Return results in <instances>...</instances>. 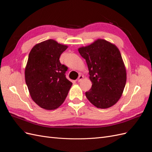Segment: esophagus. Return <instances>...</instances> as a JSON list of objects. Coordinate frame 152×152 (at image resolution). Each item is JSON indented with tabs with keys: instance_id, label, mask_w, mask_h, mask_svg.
<instances>
[{
	"instance_id": "1",
	"label": "esophagus",
	"mask_w": 152,
	"mask_h": 152,
	"mask_svg": "<svg viewBox=\"0 0 152 152\" xmlns=\"http://www.w3.org/2000/svg\"><path fill=\"white\" fill-rule=\"evenodd\" d=\"M83 78H84L83 75H79V77H78V79H77L78 82H81V80H82V79H83Z\"/></svg>"
}]
</instances>
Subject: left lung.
<instances>
[{"instance_id": "obj_1", "label": "left lung", "mask_w": 152, "mask_h": 152, "mask_svg": "<svg viewBox=\"0 0 152 152\" xmlns=\"http://www.w3.org/2000/svg\"><path fill=\"white\" fill-rule=\"evenodd\" d=\"M89 69L92 87L86 98L99 108H108L121 98L126 83V70L120 50L104 39L78 49Z\"/></svg>"}]
</instances>
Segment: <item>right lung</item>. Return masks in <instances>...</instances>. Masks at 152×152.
Here are the masks:
<instances>
[{
    "mask_svg": "<svg viewBox=\"0 0 152 152\" xmlns=\"http://www.w3.org/2000/svg\"><path fill=\"white\" fill-rule=\"evenodd\" d=\"M66 45L49 39L34 45L25 70L31 99L40 107L55 110L64 102L72 83L65 76L68 68L59 61Z\"/></svg>",
    "mask_w": 152,
    "mask_h": 152,
    "instance_id": "obj_1",
    "label": "right lung"
}]
</instances>
